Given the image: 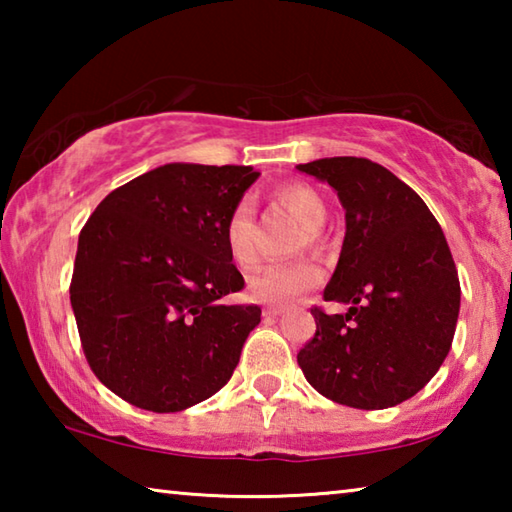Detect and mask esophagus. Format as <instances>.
Returning a JSON list of instances; mask_svg holds the SVG:
<instances>
[{
  "mask_svg": "<svg viewBox=\"0 0 512 512\" xmlns=\"http://www.w3.org/2000/svg\"><path fill=\"white\" fill-rule=\"evenodd\" d=\"M282 314H284L282 307H266L264 309V316L266 318H277V316H282Z\"/></svg>",
  "mask_w": 512,
  "mask_h": 512,
  "instance_id": "esophagus-1",
  "label": "esophagus"
}]
</instances>
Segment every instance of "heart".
<instances>
[{
	"label": "heart",
	"mask_w": 512,
	"mask_h": 512,
	"mask_svg": "<svg viewBox=\"0 0 512 512\" xmlns=\"http://www.w3.org/2000/svg\"><path fill=\"white\" fill-rule=\"evenodd\" d=\"M280 201L287 210L296 216L305 228V244L309 248H318L316 232L323 228L327 219V205L314 189L307 185H287L277 192ZM223 241L228 255L241 271H250L259 262V241H257V219L255 205L250 198L232 207L223 225ZM320 268L307 259L296 262L266 264L259 268L248 280V296L264 305H282V302L296 300L302 293L318 287Z\"/></svg>",
	"instance_id": "heart-1"
}]
</instances>
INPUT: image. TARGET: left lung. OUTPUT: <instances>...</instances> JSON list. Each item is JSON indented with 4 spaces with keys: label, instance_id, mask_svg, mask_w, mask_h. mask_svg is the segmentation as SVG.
I'll return each instance as SVG.
<instances>
[{
    "label": "left lung",
    "instance_id": "8db88e82",
    "mask_svg": "<svg viewBox=\"0 0 512 512\" xmlns=\"http://www.w3.org/2000/svg\"><path fill=\"white\" fill-rule=\"evenodd\" d=\"M298 171L334 189L345 210L339 264L323 291L345 314L314 307L298 352L311 386L352 409H388L427 386L456 332L461 284L429 207L368 158H320Z\"/></svg>",
    "mask_w": 512,
    "mask_h": 512
}]
</instances>
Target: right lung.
<instances>
[{
    "instance_id": "add662e5",
    "label": "right lung",
    "mask_w": 512,
    "mask_h": 512,
    "mask_svg": "<svg viewBox=\"0 0 512 512\" xmlns=\"http://www.w3.org/2000/svg\"><path fill=\"white\" fill-rule=\"evenodd\" d=\"M257 178L171 162L110 192L83 225L69 300L85 359L121 400L176 413L228 384L262 309L223 302L244 289L223 225Z\"/></svg>"
}]
</instances>
